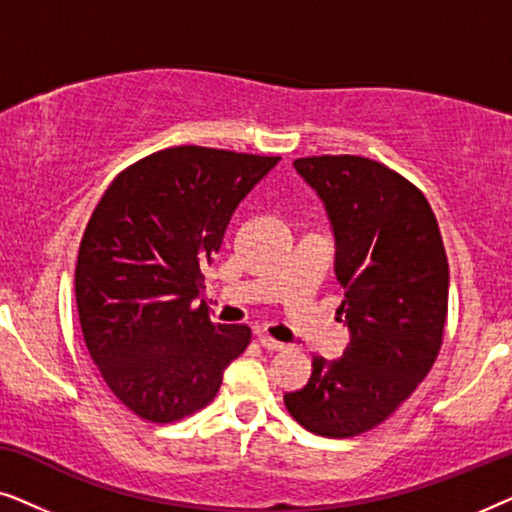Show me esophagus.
I'll return each instance as SVG.
<instances>
[{"mask_svg":"<svg viewBox=\"0 0 512 512\" xmlns=\"http://www.w3.org/2000/svg\"><path fill=\"white\" fill-rule=\"evenodd\" d=\"M258 342H261V347L268 349V352H282L284 349V342L270 338L268 333H258Z\"/></svg>","mask_w":512,"mask_h":512,"instance_id":"1","label":"esophagus"}]
</instances>
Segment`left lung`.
<instances>
[{"label":"left lung","instance_id":"1","mask_svg":"<svg viewBox=\"0 0 512 512\" xmlns=\"http://www.w3.org/2000/svg\"><path fill=\"white\" fill-rule=\"evenodd\" d=\"M293 167L324 202L349 345L312 359L305 387L284 394L300 426L352 438L382 424L429 375L443 345L450 268L424 193L361 156H312Z\"/></svg>","mask_w":512,"mask_h":512}]
</instances>
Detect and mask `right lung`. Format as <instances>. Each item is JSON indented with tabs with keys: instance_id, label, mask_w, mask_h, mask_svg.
I'll list each match as a JSON object with an SVG mask.
<instances>
[{
	"instance_id": "right-lung-1",
	"label": "right lung",
	"mask_w": 512,
	"mask_h": 512,
	"mask_svg": "<svg viewBox=\"0 0 512 512\" xmlns=\"http://www.w3.org/2000/svg\"><path fill=\"white\" fill-rule=\"evenodd\" d=\"M277 163L172 146L123 170L97 202L74 275L83 340L107 387L146 422L205 408L247 349L249 326L214 324L195 298L230 216Z\"/></svg>"
}]
</instances>
